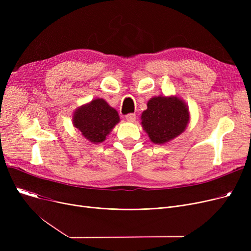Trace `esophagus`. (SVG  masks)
<instances>
[{
    "label": "esophagus",
    "mask_w": 251,
    "mask_h": 251,
    "mask_svg": "<svg viewBox=\"0 0 251 251\" xmlns=\"http://www.w3.org/2000/svg\"><path fill=\"white\" fill-rule=\"evenodd\" d=\"M125 118H126V120H127L128 122H134V121L136 120V115L133 114V113L127 114V115L125 116Z\"/></svg>",
    "instance_id": "34e87169"
}]
</instances>
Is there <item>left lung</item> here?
Segmentation results:
<instances>
[{"label": "left lung", "instance_id": "obj_1", "mask_svg": "<svg viewBox=\"0 0 251 251\" xmlns=\"http://www.w3.org/2000/svg\"><path fill=\"white\" fill-rule=\"evenodd\" d=\"M142 127L153 143H165L185 130L189 114L186 104L178 98L157 97L148 102L141 115Z\"/></svg>", "mask_w": 251, "mask_h": 251}]
</instances>
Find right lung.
Masks as SVG:
<instances>
[{
  "label": "right lung",
  "mask_w": 251,
  "mask_h": 251,
  "mask_svg": "<svg viewBox=\"0 0 251 251\" xmlns=\"http://www.w3.org/2000/svg\"><path fill=\"white\" fill-rule=\"evenodd\" d=\"M119 121L120 118L117 111L102 99H97L82 105L73 116L74 126L94 143L103 141Z\"/></svg>",
  "instance_id": "obj_1"
}]
</instances>
